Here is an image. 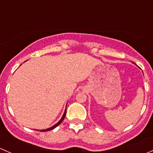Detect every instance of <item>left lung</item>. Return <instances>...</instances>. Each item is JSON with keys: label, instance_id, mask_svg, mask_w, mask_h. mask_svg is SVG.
Wrapping results in <instances>:
<instances>
[{"label": "left lung", "instance_id": "1", "mask_svg": "<svg viewBox=\"0 0 153 153\" xmlns=\"http://www.w3.org/2000/svg\"><path fill=\"white\" fill-rule=\"evenodd\" d=\"M133 64H134V63H133ZM135 65H136V64H135Z\"/></svg>", "mask_w": 153, "mask_h": 153}]
</instances>
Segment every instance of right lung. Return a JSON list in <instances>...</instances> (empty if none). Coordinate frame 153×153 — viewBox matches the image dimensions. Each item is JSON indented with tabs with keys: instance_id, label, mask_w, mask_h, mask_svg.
<instances>
[{
	"instance_id": "1",
	"label": "right lung",
	"mask_w": 153,
	"mask_h": 153,
	"mask_svg": "<svg viewBox=\"0 0 153 153\" xmlns=\"http://www.w3.org/2000/svg\"><path fill=\"white\" fill-rule=\"evenodd\" d=\"M66 112H67V107H66V109H65V111H64V115H63L62 118H61V120H60V121H58V122L57 123V124H55V125H53V126H51V127L48 128V129H41V130H40V131H41V132H47V131L52 130V129H53L54 128H55V127H56V126H58V125H59L60 124H61V122H62V121H63V120L64 119V118H65Z\"/></svg>"
}]
</instances>
